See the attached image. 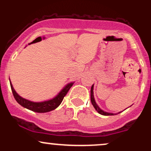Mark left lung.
I'll return each mask as SVG.
<instances>
[{"label":"left lung","instance_id":"obj_1","mask_svg":"<svg viewBox=\"0 0 151 151\" xmlns=\"http://www.w3.org/2000/svg\"><path fill=\"white\" fill-rule=\"evenodd\" d=\"M93 84L92 86H91V104H92L93 106L94 107V109H96V111L98 112L99 114H101V115H104V116H113V115H116V114H112V113H108V112H106V111H104L103 110H101V109L99 107V106L96 104V101H95L94 100V97H93ZM119 113H121V112H119Z\"/></svg>","mask_w":151,"mask_h":151}]
</instances>
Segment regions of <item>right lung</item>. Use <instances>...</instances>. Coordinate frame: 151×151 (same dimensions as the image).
Listing matches in <instances>:
<instances>
[{"label": "right lung", "mask_w": 151, "mask_h": 151, "mask_svg": "<svg viewBox=\"0 0 151 151\" xmlns=\"http://www.w3.org/2000/svg\"><path fill=\"white\" fill-rule=\"evenodd\" d=\"M10 84L14 98L19 104L21 105L24 108L29 109V110L32 111L37 112V113H46V112H49L50 111H52L54 109L58 108L59 106L60 105V104L62 103V100H63L65 95L67 94L69 90H70V88L72 87V86L74 84V83L71 82L69 83L68 84H67L55 98L48 100V101H45L42 102H33L21 97L15 91L14 88H13L11 82H10Z\"/></svg>", "instance_id": "1"}]
</instances>
